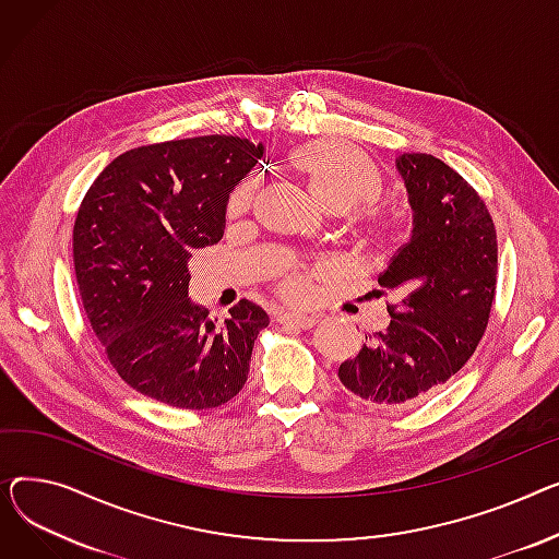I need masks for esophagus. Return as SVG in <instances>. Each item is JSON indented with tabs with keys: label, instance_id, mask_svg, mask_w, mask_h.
<instances>
[{
	"label": "esophagus",
	"instance_id": "1",
	"mask_svg": "<svg viewBox=\"0 0 559 559\" xmlns=\"http://www.w3.org/2000/svg\"><path fill=\"white\" fill-rule=\"evenodd\" d=\"M277 320L282 324H293V326H300V330H311V326L316 324V316H302V313H290V311H284L277 316Z\"/></svg>",
	"mask_w": 559,
	"mask_h": 559
}]
</instances>
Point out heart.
I'll return each mask as SVG.
<instances>
[{
  "label": "heart",
  "instance_id": "b5f03b06",
  "mask_svg": "<svg viewBox=\"0 0 559 559\" xmlns=\"http://www.w3.org/2000/svg\"><path fill=\"white\" fill-rule=\"evenodd\" d=\"M290 167L298 171L311 199L326 212H347L354 205L374 203L381 193V176L374 164L347 142L324 138L313 140L290 153ZM254 199V182H241L229 195L227 212L233 216L243 214ZM392 223L374 218L370 227V241L383 246L390 239ZM284 298L305 302L311 295V273L302 269H288L282 280Z\"/></svg>",
  "mask_w": 559,
  "mask_h": 559
}]
</instances>
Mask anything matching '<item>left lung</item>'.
<instances>
[{"label":"left lung","instance_id":"8db88e82","mask_svg":"<svg viewBox=\"0 0 559 559\" xmlns=\"http://www.w3.org/2000/svg\"><path fill=\"white\" fill-rule=\"evenodd\" d=\"M395 164L413 229L379 275V295H395L390 324L338 368L352 395L381 408L417 404L467 364L497 290V229L480 195L433 155Z\"/></svg>","mask_w":559,"mask_h":559}]
</instances>
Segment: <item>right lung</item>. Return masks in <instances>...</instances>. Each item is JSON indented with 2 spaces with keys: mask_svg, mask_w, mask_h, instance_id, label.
Returning a JSON list of instances; mask_svg holds the SVG:
<instances>
[{
  "mask_svg": "<svg viewBox=\"0 0 559 559\" xmlns=\"http://www.w3.org/2000/svg\"><path fill=\"white\" fill-rule=\"evenodd\" d=\"M264 144L205 135L130 148L87 189L74 269L96 338L119 377L176 408H216L243 388L269 313L241 300L223 324L189 298V257L221 241L233 189Z\"/></svg>",
  "mask_w": 559,
  "mask_h": 559,
  "instance_id": "add662e5",
  "label": "right lung"
}]
</instances>
